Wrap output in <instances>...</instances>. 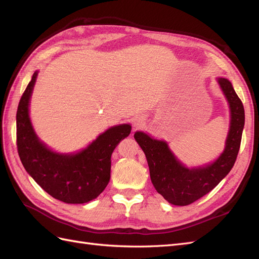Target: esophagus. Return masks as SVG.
I'll return each instance as SVG.
<instances>
[{
	"label": "esophagus",
	"mask_w": 259,
	"mask_h": 259,
	"mask_svg": "<svg viewBox=\"0 0 259 259\" xmlns=\"http://www.w3.org/2000/svg\"><path fill=\"white\" fill-rule=\"evenodd\" d=\"M145 124H146V119L144 116H138L136 119H134V121H133V126H134V130L143 127Z\"/></svg>",
	"instance_id": "obj_1"
}]
</instances>
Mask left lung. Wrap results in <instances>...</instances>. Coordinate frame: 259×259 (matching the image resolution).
<instances>
[{"label": "left lung", "instance_id": "1", "mask_svg": "<svg viewBox=\"0 0 259 259\" xmlns=\"http://www.w3.org/2000/svg\"><path fill=\"white\" fill-rule=\"evenodd\" d=\"M217 82L229 104L230 127L224 151L213 163L189 168L179 162L166 142L144 132L134 135L146 154L155 190L170 204L185 206L202 198L228 175L237 160L245 121L244 107L229 80L218 77Z\"/></svg>", "mask_w": 259, "mask_h": 259}]
</instances>
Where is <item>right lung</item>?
<instances>
[{"mask_svg": "<svg viewBox=\"0 0 259 259\" xmlns=\"http://www.w3.org/2000/svg\"><path fill=\"white\" fill-rule=\"evenodd\" d=\"M36 76L37 71L23 92L17 109V149L22 165L53 198L69 204L90 202L107 187L110 180L111 154L121 140L131 134L132 126L115 125L80 152H54L38 139L30 121L29 103Z\"/></svg>", "mask_w": 259, "mask_h": 259, "instance_id": "obj_1", "label": "right lung"}]
</instances>
